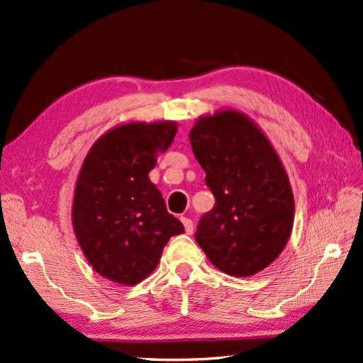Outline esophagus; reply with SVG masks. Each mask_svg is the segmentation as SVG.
Returning <instances> with one entry per match:
<instances>
[{"label":"esophagus","instance_id":"esophagus-1","mask_svg":"<svg viewBox=\"0 0 363 363\" xmlns=\"http://www.w3.org/2000/svg\"><path fill=\"white\" fill-rule=\"evenodd\" d=\"M179 219H181V222H182V225H184V230H185V233H187V234H193L194 226H193L191 219H189V217H184V216H181Z\"/></svg>","mask_w":363,"mask_h":363}]
</instances>
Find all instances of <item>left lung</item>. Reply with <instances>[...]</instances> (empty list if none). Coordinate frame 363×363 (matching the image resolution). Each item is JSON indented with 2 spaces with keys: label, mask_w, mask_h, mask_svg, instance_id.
<instances>
[{
  "label": "left lung",
  "mask_w": 363,
  "mask_h": 363,
  "mask_svg": "<svg viewBox=\"0 0 363 363\" xmlns=\"http://www.w3.org/2000/svg\"><path fill=\"white\" fill-rule=\"evenodd\" d=\"M189 137L216 198L196 242L228 275L262 272L283 252L294 228L295 199L281 158L260 126L231 108L199 117Z\"/></svg>",
  "instance_id": "left-lung-1"
}]
</instances>
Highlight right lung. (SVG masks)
Returning <instances> with one entry per match:
<instances>
[{"instance_id": "obj_1", "label": "right lung", "mask_w": 363, "mask_h": 363, "mask_svg": "<svg viewBox=\"0 0 363 363\" xmlns=\"http://www.w3.org/2000/svg\"><path fill=\"white\" fill-rule=\"evenodd\" d=\"M176 130L170 120L118 124L92 144L79 170L72 230L92 269L113 283H141L157 269L170 237L184 233L149 179Z\"/></svg>"}]
</instances>
